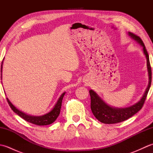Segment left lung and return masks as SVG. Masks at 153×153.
<instances>
[{"instance_id": "obj_1", "label": "left lung", "mask_w": 153, "mask_h": 153, "mask_svg": "<svg viewBox=\"0 0 153 153\" xmlns=\"http://www.w3.org/2000/svg\"><path fill=\"white\" fill-rule=\"evenodd\" d=\"M128 35L129 37L143 47V52L147 59V68L149 77L148 85L143 95L138 102L135 103L134 105L128 107H125V108H115V107L110 106L104 101L95 91H94L92 89L89 90L91 96V108L93 115L99 121L104 123H107V124H112V123H116L125 121L139 111L143 105L151 87L152 77L151 68L147 49H146L143 42L140 37L131 32H128Z\"/></svg>"}]
</instances>
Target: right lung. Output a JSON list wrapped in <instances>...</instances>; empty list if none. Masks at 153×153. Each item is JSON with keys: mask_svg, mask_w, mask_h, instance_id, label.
Here are the masks:
<instances>
[{"mask_svg": "<svg viewBox=\"0 0 153 153\" xmlns=\"http://www.w3.org/2000/svg\"><path fill=\"white\" fill-rule=\"evenodd\" d=\"M2 64H3V61L1 64V79H2ZM65 93H66V92H64L62 94L60 97L58 98L56 103L55 104V105L54 106L53 108H52L51 111L45 114L42 116H31L30 114H27L18 110L10 101V100L8 98L6 99H7V101L13 111H14L16 114H17L19 116H20L21 118L25 120V121L37 126H46V125H49L51 123H53L55 120H56L58 116H59L60 112L61 106H62V101L63 97L65 95Z\"/></svg>", "mask_w": 153, "mask_h": 153, "instance_id": "obj_1", "label": "right lung"}]
</instances>
